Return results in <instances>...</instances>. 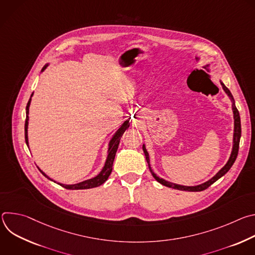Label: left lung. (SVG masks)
<instances>
[{
  "mask_svg": "<svg viewBox=\"0 0 255 255\" xmlns=\"http://www.w3.org/2000/svg\"><path fill=\"white\" fill-rule=\"evenodd\" d=\"M220 84L224 90V92L227 94L228 98L231 100L232 102V111H233V119H234V132H233V147H232V151H231V154H230V157L228 159V161L226 162V164L218 171L212 178H210L209 180L205 181V183L201 184V185H198V186H181V185H176V184H173V183H170V181H167L159 176L156 175V173H154V171L152 170L151 168V165H150V158H149V153L146 149V147H145V144L142 145V149H143V152H144V155L145 157H146V161L148 163V167H149V170L151 172V174L153 175V177L158 181L159 184L167 187V188H171V189H174V190H179V191H186V192H201V191H204L206 190L207 188H209L212 184H214L216 180L219 179L220 177H222L225 173L228 172V170L231 168V166L233 165V163L235 162L236 160V157H237V154H238V149H239V142H240V137H241V122H240V116H239V112L237 110V108L235 106V101H234V98L231 94V92L228 90V88L223 84V82L220 81Z\"/></svg>",
  "mask_w": 255,
  "mask_h": 255,
  "instance_id": "1",
  "label": "left lung"
}]
</instances>
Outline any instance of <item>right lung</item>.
<instances>
[{"instance_id": "obj_1", "label": "right lung", "mask_w": 255, "mask_h": 255, "mask_svg": "<svg viewBox=\"0 0 255 255\" xmlns=\"http://www.w3.org/2000/svg\"><path fill=\"white\" fill-rule=\"evenodd\" d=\"M49 65V63H46L42 69H41V72H43L47 66ZM33 96V93L27 103V106H26V121H25V141H26V144L27 146L29 147V142H28V121H29V107H30V104H31V98ZM130 126V123L128 120L124 121L123 124L119 127V129L114 133V135L112 136V138L110 139V141H109L108 143V150H107V158H106V161H105V164L102 168V170L94 177L92 178H89V179H86V180H83L81 181V183H78V184H75V185H64V184H60V183H56V181L52 178H50L46 173H44L39 167L38 169L40 170V172L45 176L47 177L48 179L54 181V183L58 184L59 186L67 189V190H87V189H92V188H97L101 185H103L105 181L108 179L109 175L111 174L112 172V169H113V162H114V159H115V155H116V152H117V149H118V146H119V143H120V140H121V137L123 135V133L129 128Z\"/></svg>"}]
</instances>
